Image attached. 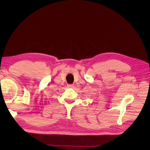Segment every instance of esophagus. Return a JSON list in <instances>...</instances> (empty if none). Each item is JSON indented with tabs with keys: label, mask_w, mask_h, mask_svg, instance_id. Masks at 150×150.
<instances>
[{
	"label": "esophagus",
	"mask_w": 150,
	"mask_h": 150,
	"mask_svg": "<svg viewBox=\"0 0 150 150\" xmlns=\"http://www.w3.org/2000/svg\"><path fill=\"white\" fill-rule=\"evenodd\" d=\"M67 86H68V88H73L74 85L73 84H68Z\"/></svg>",
	"instance_id": "1"
}]
</instances>
